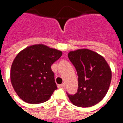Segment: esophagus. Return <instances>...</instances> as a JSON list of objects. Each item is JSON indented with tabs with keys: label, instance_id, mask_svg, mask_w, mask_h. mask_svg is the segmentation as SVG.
Listing matches in <instances>:
<instances>
[{
	"label": "esophagus",
	"instance_id": "obj_1",
	"mask_svg": "<svg viewBox=\"0 0 123 123\" xmlns=\"http://www.w3.org/2000/svg\"><path fill=\"white\" fill-rule=\"evenodd\" d=\"M60 88H61L62 89H64V88H65V84H62L61 85H60Z\"/></svg>",
	"mask_w": 123,
	"mask_h": 123
}]
</instances>
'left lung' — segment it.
Masks as SVG:
<instances>
[{
    "label": "left lung",
    "instance_id": "1",
    "mask_svg": "<svg viewBox=\"0 0 123 123\" xmlns=\"http://www.w3.org/2000/svg\"><path fill=\"white\" fill-rule=\"evenodd\" d=\"M68 56L77 72L76 93H67L70 101L80 107H89L100 102L108 92L111 70L105 59L87 49L70 51Z\"/></svg>",
    "mask_w": 123,
    "mask_h": 123
}]
</instances>
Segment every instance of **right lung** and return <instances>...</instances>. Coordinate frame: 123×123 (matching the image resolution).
<instances>
[{
  "label": "right lung",
  "instance_id": "1",
  "mask_svg": "<svg viewBox=\"0 0 123 123\" xmlns=\"http://www.w3.org/2000/svg\"><path fill=\"white\" fill-rule=\"evenodd\" d=\"M62 54L43 44L28 47L18 54L12 64L10 80L23 101L37 104L50 98L57 89L51 67Z\"/></svg>",
  "mask_w": 123,
  "mask_h": 123
}]
</instances>
